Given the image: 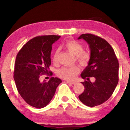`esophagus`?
<instances>
[{
  "instance_id": "esophagus-1",
  "label": "esophagus",
  "mask_w": 130,
  "mask_h": 130,
  "mask_svg": "<svg viewBox=\"0 0 130 130\" xmlns=\"http://www.w3.org/2000/svg\"><path fill=\"white\" fill-rule=\"evenodd\" d=\"M66 82H67V83H70V84H72V85H75V84H76V82H74L66 81Z\"/></svg>"
}]
</instances>
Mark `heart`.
Segmentation results:
<instances>
[{
    "label": "heart",
    "instance_id": "heart-1",
    "mask_svg": "<svg viewBox=\"0 0 130 130\" xmlns=\"http://www.w3.org/2000/svg\"><path fill=\"white\" fill-rule=\"evenodd\" d=\"M66 48L73 54L76 55V58L82 64H86L90 58V53L88 51H83V45L75 40H69L64 44ZM59 51H55L53 55V61L56 63L58 60ZM79 72V68L76 66L71 67H63L58 70L57 74L59 77L64 79L72 80L76 78Z\"/></svg>",
    "mask_w": 130,
    "mask_h": 130
}]
</instances>
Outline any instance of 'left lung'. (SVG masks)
Returning a JSON list of instances; mask_svg holds the SVG:
<instances>
[{"label":"left lung","instance_id":"1","mask_svg":"<svg viewBox=\"0 0 130 130\" xmlns=\"http://www.w3.org/2000/svg\"><path fill=\"white\" fill-rule=\"evenodd\" d=\"M78 39H83L89 46L90 58L88 65L80 74L84 92L79 96L85 105L93 107L103 104L111 96L118 83L119 63L110 44L101 37L90 34H82ZM95 79L91 83L89 78Z\"/></svg>","mask_w":130,"mask_h":130}]
</instances>
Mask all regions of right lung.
<instances>
[{
    "label": "right lung",
    "instance_id": "right-lung-1",
    "mask_svg": "<svg viewBox=\"0 0 130 130\" xmlns=\"http://www.w3.org/2000/svg\"><path fill=\"white\" fill-rule=\"evenodd\" d=\"M60 38L58 35H44L28 41L18 53L14 69V80L19 93L33 107L42 108L54 96L61 80L52 77L48 82L40 80L41 75L51 76L52 45Z\"/></svg>",
    "mask_w": 130,
    "mask_h": 130
}]
</instances>
